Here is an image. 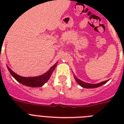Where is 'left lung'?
<instances>
[{
    "instance_id": "8db88e82",
    "label": "left lung",
    "mask_w": 124,
    "mask_h": 124,
    "mask_svg": "<svg viewBox=\"0 0 124 124\" xmlns=\"http://www.w3.org/2000/svg\"><path fill=\"white\" fill-rule=\"evenodd\" d=\"M74 78L76 79V81L79 84L80 86H81V87H84V88H96V87H98L99 86H102L103 84H106L109 80H107V81H102L101 83H97V84H89V83H85V82H83L81 80L79 79L78 78L76 77L75 76H74Z\"/></svg>"
}]
</instances>
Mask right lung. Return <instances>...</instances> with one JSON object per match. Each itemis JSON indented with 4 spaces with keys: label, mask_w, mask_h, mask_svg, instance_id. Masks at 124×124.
<instances>
[{
    "label": "right lung",
    "mask_w": 124,
    "mask_h": 124,
    "mask_svg": "<svg viewBox=\"0 0 124 124\" xmlns=\"http://www.w3.org/2000/svg\"><path fill=\"white\" fill-rule=\"evenodd\" d=\"M56 64L57 63H55L46 73L41 76H36V77H22V76H20L14 73L8 66H7V68L12 76L18 82L23 85H25V86H29V87H38L42 86L45 83L48 81V80L51 76L53 71H54V68L56 66Z\"/></svg>",
    "instance_id": "right-lung-1"
}]
</instances>
